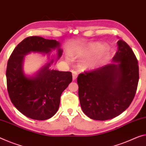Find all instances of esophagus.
I'll return each instance as SVG.
<instances>
[{"label": "esophagus", "instance_id": "34e87169", "mask_svg": "<svg viewBox=\"0 0 146 146\" xmlns=\"http://www.w3.org/2000/svg\"><path fill=\"white\" fill-rule=\"evenodd\" d=\"M72 79L73 80H76V78H77V76H78V72L76 71H72Z\"/></svg>", "mask_w": 146, "mask_h": 146}]
</instances>
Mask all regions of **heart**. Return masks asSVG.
I'll list each match as a JSON object with an SVG mask.
<instances>
[{
    "label": "heart",
    "instance_id": "1",
    "mask_svg": "<svg viewBox=\"0 0 146 146\" xmlns=\"http://www.w3.org/2000/svg\"><path fill=\"white\" fill-rule=\"evenodd\" d=\"M103 49V47L99 44H93L89 46L88 48L83 50L82 54L84 56H89L95 54L97 51ZM108 53L105 51H103L95 56L89 57L83 63V66L85 68H95V67L102 64L108 58Z\"/></svg>",
    "mask_w": 146,
    "mask_h": 146
}]
</instances>
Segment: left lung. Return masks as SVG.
<instances>
[{
  "mask_svg": "<svg viewBox=\"0 0 146 146\" xmlns=\"http://www.w3.org/2000/svg\"><path fill=\"white\" fill-rule=\"evenodd\" d=\"M110 64L78 76V96L84 113L94 120L117 117L128 108L135 96L139 80L138 60L126 42H117Z\"/></svg>",
  "mask_w": 146,
  "mask_h": 146,
  "instance_id": "1",
  "label": "left lung"
}]
</instances>
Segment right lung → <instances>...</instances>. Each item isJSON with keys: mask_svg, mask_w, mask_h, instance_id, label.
<instances>
[{"mask_svg": "<svg viewBox=\"0 0 146 146\" xmlns=\"http://www.w3.org/2000/svg\"><path fill=\"white\" fill-rule=\"evenodd\" d=\"M59 43L55 40L33 36L25 38L15 47L9 58L6 76L7 89L11 101L18 110L33 119L46 120L59 109L60 96L72 81L70 72L50 70L53 60L33 78L24 74L22 64L24 55L30 52L48 53L58 48L59 58L62 55Z\"/></svg>", "mask_w": 146, "mask_h": 146, "instance_id": "obj_1", "label": "right lung"}]
</instances>
